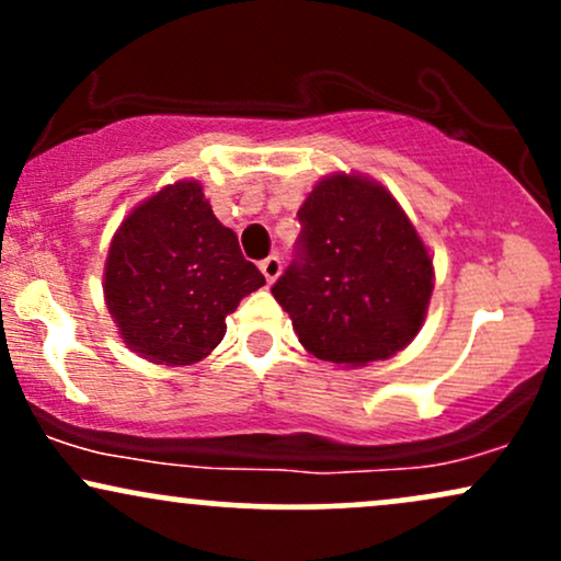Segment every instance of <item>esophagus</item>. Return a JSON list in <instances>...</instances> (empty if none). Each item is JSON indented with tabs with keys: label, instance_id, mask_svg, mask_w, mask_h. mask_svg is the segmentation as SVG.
Here are the masks:
<instances>
[{
	"label": "esophagus",
	"instance_id": "obj_1",
	"mask_svg": "<svg viewBox=\"0 0 561 561\" xmlns=\"http://www.w3.org/2000/svg\"><path fill=\"white\" fill-rule=\"evenodd\" d=\"M259 268H261V274L266 276L268 285H272V282H274L276 276H279V272H282V261H279V255H268V259H263V261L259 263Z\"/></svg>",
	"mask_w": 561,
	"mask_h": 561
}]
</instances>
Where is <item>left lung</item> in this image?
<instances>
[{"label":"left lung","mask_w":561,"mask_h":561,"mask_svg":"<svg viewBox=\"0 0 561 561\" xmlns=\"http://www.w3.org/2000/svg\"><path fill=\"white\" fill-rule=\"evenodd\" d=\"M295 259L272 295L321 362L364 366L420 332L433 259L388 190L362 176L324 179L298 210Z\"/></svg>","instance_id":"left-lung-1"}]
</instances>
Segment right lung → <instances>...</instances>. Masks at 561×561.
I'll return each mask as SVG.
<instances>
[{"label":"right lung","mask_w":561,"mask_h":561,"mask_svg":"<svg viewBox=\"0 0 561 561\" xmlns=\"http://www.w3.org/2000/svg\"><path fill=\"white\" fill-rule=\"evenodd\" d=\"M263 285L197 182L141 203L115 231L105 266V302L124 343L165 366L208 356L229 313Z\"/></svg>","instance_id":"add662e5"}]
</instances>
